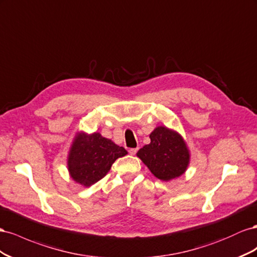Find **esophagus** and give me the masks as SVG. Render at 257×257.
Wrapping results in <instances>:
<instances>
[{
  "instance_id": "1",
  "label": "esophagus",
  "mask_w": 257,
  "mask_h": 257,
  "mask_svg": "<svg viewBox=\"0 0 257 257\" xmlns=\"http://www.w3.org/2000/svg\"><path fill=\"white\" fill-rule=\"evenodd\" d=\"M137 152H138V149H130V150H129V154H130V155H136Z\"/></svg>"
}]
</instances>
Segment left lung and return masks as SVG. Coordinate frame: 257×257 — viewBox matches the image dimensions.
Segmentation results:
<instances>
[{
    "label": "left lung",
    "instance_id": "left-lung-1",
    "mask_svg": "<svg viewBox=\"0 0 257 257\" xmlns=\"http://www.w3.org/2000/svg\"><path fill=\"white\" fill-rule=\"evenodd\" d=\"M151 143L139 150L137 156L161 181H170L185 173L189 165V150L180 134L165 126L154 129Z\"/></svg>",
    "mask_w": 257,
    "mask_h": 257
}]
</instances>
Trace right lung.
<instances>
[{"mask_svg": "<svg viewBox=\"0 0 257 257\" xmlns=\"http://www.w3.org/2000/svg\"><path fill=\"white\" fill-rule=\"evenodd\" d=\"M127 154L122 146L99 133H78L69 152L68 169L73 180L88 187L104 178L114 161Z\"/></svg>", "mask_w": 257, "mask_h": 257, "instance_id": "right-lung-1", "label": "right lung"}]
</instances>
